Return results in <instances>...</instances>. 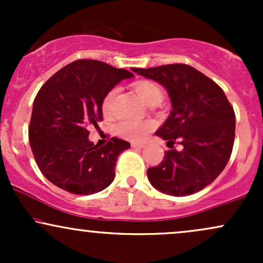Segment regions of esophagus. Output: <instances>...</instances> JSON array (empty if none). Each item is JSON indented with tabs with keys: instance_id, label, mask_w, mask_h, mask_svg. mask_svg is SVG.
Returning a JSON list of instances; mask_svg holds the SVG:
<instances>
[{
	"instance_id": "esophagus-1",
	"label": "esophagus",
	"mask_w": 263,
	"mask_h": 263,
	"mask_svg": "<svg viewBox=\"0 0 263 263\" xmlns=\"http://www.w3.org/2000/svg\"><path fill=\"white\" fill-rule=\"evenodd\" d=\"M131 146L134 147V148H143L144 144L143 143H132Z\"/></svg>"
}]
</instances>
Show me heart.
I'll return each mask as SVG.
<instances>
[{
    "instance_id": "1",
    "label": "heart",
    "mask_w": 263,
    "mask_h": 263,
    "mask_svg": "<svg viewBox=\"0 0 263 263\" xmlns=\"http://www.w3.org/2000/svg\"><path fill=\"white\" fill-rule=\"evenodd\" d=\"M135 91L137 95L146 102L147 105L151 104H159L163 99V90L158 84L155 81L149 80H141L135 84ZM116 89H111L106 95H105L104 100L101 104L102 114L108 115L112 111V104L115 95H116ZM153 123L152 122H137V121H122L117 125V135L126 140L138 142L143 140L149 131H152Z\"/></svg>"
}]
</instances>
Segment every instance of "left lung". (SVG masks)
Wrapping results in <instances>:
<instances>
[{"mask_svg":"<svg viewBox=\"0 0 263 263\" xmlns=\"http://www.w3.org/2000/svg\"><path fill=\"white\" fill-rule=\"evenodd\" d=\"M132 70L167 89L173 108L156 135L172 147L177 140L183 146L182 151H165L164 159L148 168L151 184L176 197L204 189L224 171L234 146L235 112L225 92L186 64Z\"/></svg>","mask_w":263,"mask_h":263,"instance_id":"1","label":"left lung"}]
</instances>
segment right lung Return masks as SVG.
Returning <instances> with one entry per match:
<instances>
[{
  "mask_svg": "<svg viewBox=\"0 0 263 263\" xmlns=\"http://www.w3.org/2000/svg\"><path fill=\"white\" fill-rule=\"evenodd\" d=\"M126 69L79 59L45 81L33 104L29 144L43 176L73 194L89 195L107 188L115 178L117 157L131 147L112 137L99 147L89 141L87 126L102 120L105 95L123 79Z\"/></svg>",
  "mask_w": 263,
  "mask_h": 263,
  "instance_id": "obj_1",
  "label": "right lung"
}]
</instances>
